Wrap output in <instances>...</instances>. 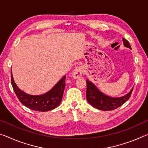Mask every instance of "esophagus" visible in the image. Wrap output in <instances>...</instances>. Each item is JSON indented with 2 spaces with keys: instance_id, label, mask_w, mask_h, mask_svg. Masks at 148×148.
I'll list each match as a JSON object with an SVG mask.
<instances>
[{
  "instance_id": "obj_1",
  "label": "esophagus",
  "mask_w": 148,
  "mask_h": 148,
  "mask_svg": "<svg viewBox=\"0 0 148 148\" xmlns=\"http://www.w3.org/2000/svg\"><path fill=\"white\" fill-rule=\"evenodd\" d=\"M83 74V68L82 66H77L74 69L72 72V77L74 79H78L82 76Z\"/></svg>"
}]
</instances>
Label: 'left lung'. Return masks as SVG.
<instances>
[{
  "label": "left lung",
  "instance_id": "left-lung-1",
  "mask_svg": "<svg viewBox=\"0 0 148 148\" xmlns=\"http://www.w3.org/2000/svg\"><path fill=\"white\" fill-rule=\"evenodd\" d=\"M123 44L126 47L131 49L128 41L126 39L123 38ZM86 98L89 103L95 109L102 111H111L117 109L123 105L130 97L133 88L127 94L120 97H112L102 93L95 84L89 79L86 80Z\"/></svg>",
  "mask_w": 148,
  "mask_h": 148
}]
</instances>
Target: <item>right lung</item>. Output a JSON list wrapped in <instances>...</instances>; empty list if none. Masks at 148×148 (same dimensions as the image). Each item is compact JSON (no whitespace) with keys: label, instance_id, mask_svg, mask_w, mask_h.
<instances>
[{"label":"right lung","instance_id":"right-lung-1","mask_svg":"<svg viewBox=\"0 0 148 148\" xmlns=\"http://www.w3.org/2000/svg\"><path fill=\"white\" fill-rule=\"evenodd\" d=\"M66 76H64L47 92L42 95H30L21 90L14 80L11 71V83L14 91L22 103L30 109L45 112L57 108L61 103L65 88Z\"/></svg>","mask_w":148,"mask_h":148}]
</instances>
